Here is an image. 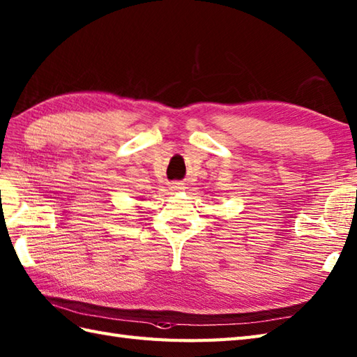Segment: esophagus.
<instances>
[{"label": "esophagus", "mask_w": 357, "mask_h": 357, "mask_svg": "<svg viewBox=\"0 0 357 357\" xmlns=\"http://www.w3.org/2000/svg\"><path fill=\"white\" fill-rule=\"evenodd\" d=\"M169 189L172 192H178V191H183L185 185L181 183V181H172V183H169Z\"/></svg>", "instance_id": "34e87169"}]
</instances>
